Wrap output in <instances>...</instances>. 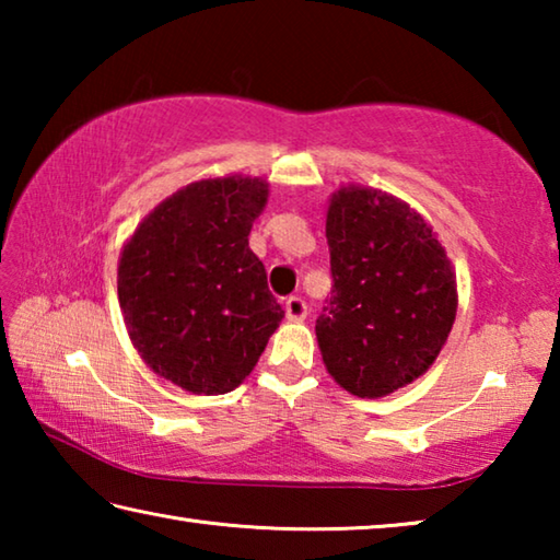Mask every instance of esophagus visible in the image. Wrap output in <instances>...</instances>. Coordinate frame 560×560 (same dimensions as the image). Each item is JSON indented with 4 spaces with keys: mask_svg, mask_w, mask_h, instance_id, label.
<instances>
[{
    "mask_svg": "<svg viewBox=\"0 0 560 560\" xmlns=\"http://www.w3.org/2000/svg\"><path fill=\"white\" fill-rule=\"evenodd\" d=\"M287 318L289 320H303L306 318V314H308V306H306V301H303L301 296H289L287 299Z\"/></svg>",
    "mask_w": 560,
    "mask_h": 560,
    "instance_id": "34e87169",
    "label": "esophagus"
}]
</instances>
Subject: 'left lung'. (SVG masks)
Returning <instances> with one entry per match:
<instances>
[{
	"label": "left lung",
	"mask_w": 560,
	"mask_h": 560,
	"mask_svg": "<svg viewBox=\"0 0 560 560\" xmlns=\"http://www.w3.org/2000/svg\"><path fill=\"white\" fill-rule=\"evenodd\" d=\"M334 291L316 320L340 387L383 397L420 377L457 316L452 264L432 226L371 187H340L326 217Z\"/></svg>",
	"instance_id": "1"
}]
</instances>
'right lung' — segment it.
I'll list each match as a JSON object with an SVG mask.
<instances>
[{
	"mask_svg": "<svg viewBox=\"0 0 560 560\" xmlns=\"http://www.w3.org/2000/svg\"><path fill=\"white\" fill-rule=\"evenodd\" d=\"M259 177L200 179L150 212L118 261L132 346L195 395L234 390L283 318L249 232L267 205Z\"/></svg>",
	"mask_w": 560,
	"mask_h": 560,
	"instance_id": "add662e5",
	"label": "right lung"
}]
</instances>
